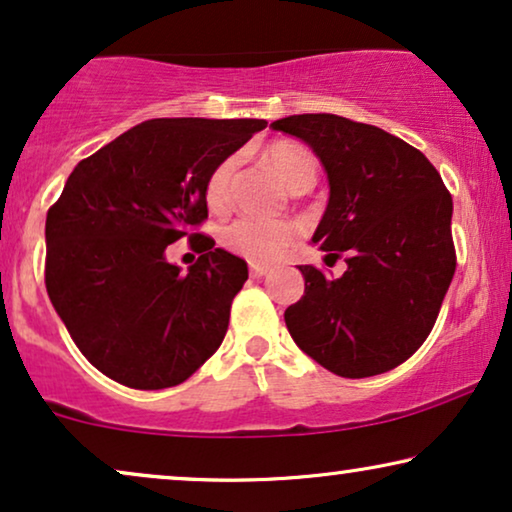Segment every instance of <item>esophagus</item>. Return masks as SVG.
I'll use <instances>...</instances> for the list:
<instances>
[{"label":"esophagus","mask_w":512,"mask_h":512,"mask_svg":"<svg viewBox=\"0 0 512 512\" xmlns=\"http://www.w3.org/2000/svg\"><path fill=\"white\" fill-rule=\"evenodd\" d=\"M270 272L268 265L263 263H251V277H265Z\"/></svg>","instance_id":"obj_1"}]
</instances>
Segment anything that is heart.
Returning <instances> with one entry per match:
<instances>
[{
    "mask_svg": "<svg viewBox=\"0 0 512 512\" xmlns=\"http://www.w3.org/2000/svg\"><path fill=\"white\" fill-rule=\"evenodd\" d=\"M261 160L277 174L291 193H303L317 181V158L298 142H272L261 151ZM235 160L228 158L214 167L205 186V202L212 212H223L230 202ZM296 240V228L289 221L237 219L223 230V242L249 261H275Z\"/></svg>",
    "mask_w": 512,
    "mask_h": 512,
    "instance_id": "heart-1",
    "label": "heart"
}]
</instances>
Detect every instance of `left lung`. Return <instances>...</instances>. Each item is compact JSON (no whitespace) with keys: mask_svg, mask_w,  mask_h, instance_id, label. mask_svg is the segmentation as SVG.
I'll list each match as a JSON object with an SVG mask.
<instances>
[{"mask_svg":"<svg viewBox=\"0 0 512 512\" xmlns=\"http://www.w3.org/2000/svg\"><path fill=\"white\" fill-rule=\"evenodd\" d=\"M270 128L321 160L331 193L312 242L347 254L335 279L298 265L305 293L284 312L293 342L352 380L401 366L431 333L457 268L452 195L422 151L375 125L298 114Z\"/></svg>","mask_w":512,"mask_h":512,"instance_id":"left-lung-1","label":"left lung"}]
</instances>
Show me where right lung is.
<instances>
[{"label":"right lung","mask_w":512,"mask_h":512,"mask_svg":"<svg viewBox=\"0 0 512 512\" xmlns=\"http://www.w3.org/2000/svg\"><path fill=\"white\" fill-rule=\"evenodd\" d=\"M263 118H151L69 174L46 216V291L81 354L132 389L188 380L223 342L249 270L193 233L207 219L216 165L265 128ZM188 236L203 256L166 261Z\"/></svg>","instance_id":"obj_1"}]
</instances>
